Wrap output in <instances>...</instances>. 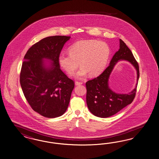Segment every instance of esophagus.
Here are the masks:
<instances>
[{"mask_svg": "<svg viewBox=\"0 0 159 159\" xmlns=\"http://www.w3.org/2000/svg\"><path fill=\"white\" fill-rule=\"evenodd\" d=\"M75 84L76 86H80V85H82V82H75Z\"/></svg>", "mask_w": 159, "mask_h": 159, "instance_id": "1", "label": "esophagus"}]
</instances>
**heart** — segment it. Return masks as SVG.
<instances>
[{
    "instance_id": "heart-1",
    "label": "heart",
    "mask_w": 159,
    "mask_h": 159,
    "mask_svg": "<svg viewBox=\"0 0 159 159\" xmlns=\"http://www.w3.org/2000/svg\"><path fill=\"white\" fill-rule=\"evenodd\" d=\"M69 54L61 53L58 57L59 65L71 75L79 66L81 68L74 75L77 79L100 75L106 68L110 51L108 45L94 39L81 40L73 44L69 49Z\"/></svg>"
}]
</instances>
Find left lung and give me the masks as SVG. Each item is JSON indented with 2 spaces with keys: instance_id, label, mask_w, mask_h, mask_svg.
Listing matches in <instances>:
<instances>
[{
  "instance_id": "left-lung-1",
  "label": "left lung",
  "mask_w": 159,
  "mask_h": 159,
  "mask_svg": "<svg viewBox=\"0 0 159 159\" xmlns=\"http://www.w3.org/2000/svg\"><path fill=\"white\" fill-rule=\"evenodd\" d=\"M120 60L130 62L137 70V80L135 89L128 94L116 93L109 86L111 72L116 63ZM139 77L138 63L129 48L120 39V49L111 59L109 66L99 76L86 83L87 105L89 110L94 116L100 118H107L116 114L134 100Z\"/></svg>"
}]
</instances>
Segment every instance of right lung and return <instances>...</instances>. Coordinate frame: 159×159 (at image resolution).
Masks as SVG:
<instances>
[{"label": "right lung", "instance_id": "1", "mask_svg": "<svg viewBox=\"0 0 159 159\" xmlns=\"http://www.w3.org/2000/svg\"><path fill=\"white\" fill-rule=\"evenodd\" d=\"M70 39L64 35L44 38L24 56L20 76L22 90L33 110L47 118L66 112L75 87L58 62L63 47Z\"/></svg>", "mask_w": 159, "mask_h": 159}]
</instances>
